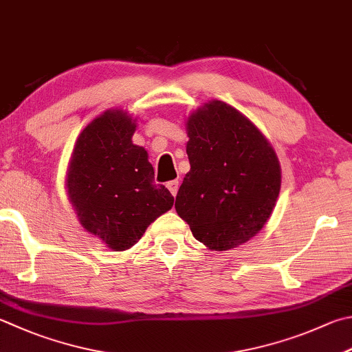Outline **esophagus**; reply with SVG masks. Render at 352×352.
<instances>
[{
  "instance_id": "obj_1",
  "label": "esophagus",
  "mask_w": 352,
  "mask_h": 352,
  "mask_svg": "<svg viewBox=\"0 0 352 352\" xmlns=\"http://www.w3.org/2000/svg\"><path fill=\"white\" fill-rule=\"evenodd\" d=\"M167 188L170 190L171 195L176 196V195H177V190H179V182H177V181H170V182L167 184Z\"/></svg>"
}]
</instances>
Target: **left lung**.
Returning a JSON list of instances; mask_svg holds the SVG:
<instances>
[{"label": "left lung", "instance_id": "left-lung-1", "mask_svg": "<svg viewBox=\"0 0 352 352\" xmlns=\"http://www.w3.org/2000/svg\"><path fill=\"white\" fill-rule=\"evenodd\" d=\"M190 171L175 208L208 250L250 241L276 207L282 184L273 145L250 119L222 101H208L187 118Z\"/></svg>", "mask_w": 352, "mask_h": 352}]
</instances>
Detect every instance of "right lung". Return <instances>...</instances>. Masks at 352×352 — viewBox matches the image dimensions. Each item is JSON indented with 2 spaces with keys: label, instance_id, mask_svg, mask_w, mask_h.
I'll list each match as a JSON object with an SVG mask.
<instances>
[{
  "label": "right lung",
  "instance_id": "1",
  "mask_svg": "<svg viewBox=\"0 0 352 352\" xmlns=\"http://www.w3.org/2000/svg\"><path fill=\"white\" fill-rule=\"evenodd\" d=\"M135 130L129 111L105 110L79 133L65 176L79 223L113 251L133 247L175 202L155 184L147 150L131 141Z\"/></svg>",
  "mask_w": 352,
  "mask_h": 352
}]
</instances>
